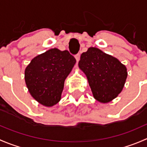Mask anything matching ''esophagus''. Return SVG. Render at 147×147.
I'll list each match as a JSON object with an SVG mask.
<instances>
[{"mask_svg":"<svg viewBox=\"0 0 147 147\" xmlns=\"http://www.w3.org/2000/svg\"><path fill=\"white\" fill-rule=\"evenodd\" d=\"M75 59H76L77 62L79 61L80 59V53H78V54H77L76 55H75Z\"/></svg>","mask_w":147,"mask_h":147,"instance_id":"obj_1","label":"esophagus"}]
</instances>
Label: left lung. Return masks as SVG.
Instances as JSON below:
<instances>
[{"label":"left lung","instance_id":"obj_1","mask_svg":"<svg viewBox=\"0 0 147 147\" xmlns=\"http://www.w3.org/2000/svg\"><path fill=\"white\" fill-rule=\"evenodd\" d=\"M78 66L87 77L93 97L98 102L108 103L122 91L127 69L116 57L91 47L82 53Z\"/></svg>","mask_w":147,"mask_h":147}]
</instances>
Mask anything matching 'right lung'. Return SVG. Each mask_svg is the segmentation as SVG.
Masks as SVG:
<instances>
[{"instance_id": "add662e5", "label": "right lung", "mask_w": 147, "mask_h": 147, "mask_svg": "<svg viewBox=\"0 0 147 147\" xmlns=\"http://www.w3.org/2000/svg\"><path fill=\"white\" fill-rule=\"evenodd\" d=\"M75 63L67 50L52 48L37 55L25 69L30 94L43 106H54L61 100L65 80Z\"/></svg>"}]
</instances>
